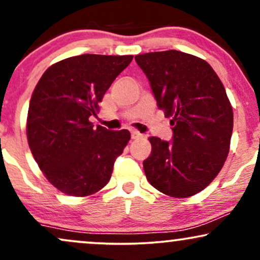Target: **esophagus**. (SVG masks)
<instances>
[{"instance_id":"obj_1","label":"esophagus","mask_w":260,"mask_h":260,"mask_svg":"<svg viewBox=\"0 0 260 260\" xmlns=\"http://www.w3.org/2000/svg\"><path fill=\"white\" fill-rule=\"evenodd\" d=\"M131 136H132V139H138L142 138L143 134H140L138 131H132V132H131Z\"/></svg>"}]
</instances>
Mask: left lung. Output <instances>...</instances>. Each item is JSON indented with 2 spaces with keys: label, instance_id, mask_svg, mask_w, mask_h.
Wrapping results in <instances>:
<instances>
[{
  "label": "left lung",
  "instance_id": "8db88e82",
  "mask_svg": "<svg viewBox=\"0 0 260 260\" xmlns=\"http://www.w3.org/2000/svg\"><path fill=\"white\" fill-rule=\"evenodd\" d=\"M157 107L171 117V142L150 137L143 162L149 183L172 198L194 196L213 182L229 155L234 112L215 71L176 50L136 56Z\"/></svg>",
  "mask_w": 260,
  "mask_h": 260
}]
</instances>
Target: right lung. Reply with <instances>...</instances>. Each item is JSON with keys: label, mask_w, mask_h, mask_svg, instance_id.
<instances>
[{"label": "right lung", "mask_w": 260, "mask_h": 260, "mask_svg": "<svg viewBox=\"0 0 260 260\" xmlns=\"http://www.w3.org/2000/svg\"><path fill=\"white\" fill-rule=\"evenodd\" d=\"M132 55H85L47 68L32 91L26 137L32 156L52 186L67 196L88 197L111 178L116 157L131 139L127 129L94 128L89 121Z\"/></svg>", "instance_id": "right-lung-1"}]
</instances>
